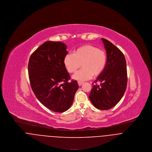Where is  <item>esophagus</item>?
<instances>
[{
	"label": "esophagus",
	"instance_id": "obj_1",
	"mask_svg": "<svg viewBox=\"0 0 152 152\" xmlns=\"http://www.w3.org/2000/svg\"><path fill=\"white\" fill-rule=\"evenodd\" d=\"M77 83H78L79 86H81V85L83 83V82H81V81H78V82H77Z\"/></svg>",
	"mask_w": 152,
	"mask_h": 152
}]
</instances>
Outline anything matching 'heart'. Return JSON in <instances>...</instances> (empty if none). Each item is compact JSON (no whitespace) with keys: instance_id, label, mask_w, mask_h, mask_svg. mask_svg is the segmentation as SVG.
I'll use <instances>...</instances> for the list:
<instances>
[{"instance_id":"obj_1","label":"heart","mask_w":152,"mask_h":152,"mask_svg":"<svg viewBox=\"0 0 152 152\" xmlns=\"http://www.w3.org/2000/svg\"><path fill=\"white\" fill-rule=\"evenodd\" d=\"M106 62V52L91 45L81 46L74 50L73 54L68 53L64 58V66L70 73L75 72L82 64V69L72 76L73 79L78 81L100 75L103 72Z\"/></svg>"}]
</instances>
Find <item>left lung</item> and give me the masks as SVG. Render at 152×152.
<instances>
[{
  "mask_svg": "<svg viewBox=\"0 0 152 152\" xmlns=\"http://www.w3.org/2000/svg\"><path fill=\"white\" fill-rule=\"evenodd\" d=\"M107 54V62L103 72L98 76L89 94L95 107L108 110L121 100L127 82L126 61L123 53L109 40L102 38ZM100 81L98 86L96 82Z\"/></svg>",
  "mask_w": 152,
  "mask_h": 152,
  "instance_id": "8db88e82",
  "label": "left lung"
}]
</instances>
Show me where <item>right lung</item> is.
<instances>
[{"instance_id": "1", "label": "right lung", "mask_w": 152, "mask_h": 152, "mask_svg": "<svg viewBox=\"0 0 152 152\" xmlns=\"http://www.w3.org/2000/svg\"><path fill=\"white\" fill-rule=\"evenodd\" d=\"M66 45L61 42L47 41L30 57L28 73L31 88L37 99L55 112L68 110L79 88L76 80L70 79L64 64Z\"/></svg>"}]
</instances>
